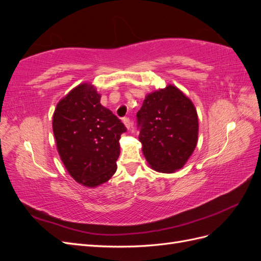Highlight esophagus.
<instances>
[{"label": "esophagus", "mask_w": 261, "mask_h": 261, "mask_svg": "<svg viewBox=\"0 0 261 261\" xmlns=\"http://www.w3.org/2000/svg\"><path fill=\"white\" fill-rule=\"evenodd\" d=\"M123 123L128 129L132 127V121L129 120V117H123Z\"/></svg>", "instance_id": "obj_1"}]
</instances>
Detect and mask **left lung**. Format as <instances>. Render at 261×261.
Segmentation results:
<instances>
[{
  "label": "left lung",
  "instance_id": "8db88e82",
  "mask_svg": "<svg viewBox=\"0 0 261 261\" xmlns=\"http://www.w3.org/2000/svg\"><path fill=\"white\" fill-rule=\"evenodd\" d=\"M136 116L139 140L151 169L172 173L183 168L198 139V116L193 102L169 85L149 93Z\"/></svg>",
  "mask_w": 261,
  "mask_h": 261
}]
</instances>
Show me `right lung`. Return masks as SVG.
Returning <instances> with one entry per match:
<instances>
[{
  "mask_svg": "<svg viewBox=\"0 0 261 261\" xmlns=\"http://www.w3.org/2000/svg\"><path fill=\"white\" fill-rule=\"evenodd\" d=\"M89 84L70 91L57 106L53 133L58 151L72 177L85 186L96 187L116 171L121 135L125 125L109 109Z\"/></svg>",
  "mask_w": 261,
  "mask_h": 261,
  "instance_id": "obj_1",
  "label": "right lung"
}]
</instances>
